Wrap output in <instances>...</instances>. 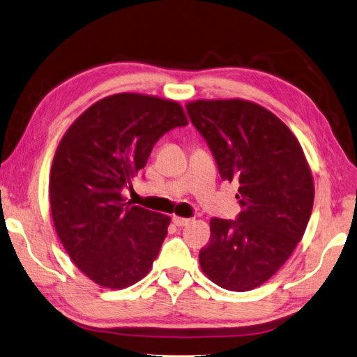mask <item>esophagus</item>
I'll return each mask as SVG.
<instances>
[{
  "mask_svg": "<svg viewBox=\"0 0 357 357\" xmlns=\"http://www.w3.org/2000/svg\"><path fill=\"white\" fill-rule=\"evenodd\" d=\"M172 220L176 226H185V225H189L192 222L190 218H184V217H178V215H174Z\"/></svg>",
  "mask_w": 357,
  "mask_h": 357,
  "instance_id": "1",
  "label": "esophagus"
}]
</instances>
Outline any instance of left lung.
<instances>
[{"label":"left lung","instance_id":"obj_1","mask_svg":"<svg viewBox=\"0 0 357 357\" xmlns=\"http://www.w3.org/2000/svg\"><path fill=\"white\" fill-rule=\"evenodd\" d=\"M187 114L206 139L223 181L238 183L237 220H211L199 265L212 282L246 291L280 270L306 231L314 178L300 142L252 101L198 100Z\"/></svg>","mask_w":357,"mask_h":357}]
</instances>
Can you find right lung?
<instances>
[{
    "mask_svg": "<svg viewBox=\"0 0 357 357\" xmlns=\"http://www.w3.org/2000/svg\"><path fill=\"white\" fill-rule=\"evenodd\" d=\"M187 123L176 101L116 93L63 134L51 165V215L70 259L93 282L126 289L151 270L170 217L125 203L121 192L162 135Z\"/></svg>",
    "mask_w": 357,
    "mask_h": 357,
    "instance_id": "obj_1",
    "label": "right lung"
}]
</instances>
